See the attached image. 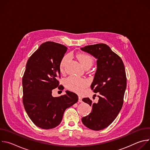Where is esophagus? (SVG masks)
<instances>
[{
  "instance_id": "esophagus-1",
  "label": "esophagus",
  "mask_w": 150,
  "mask_h": 150,
  "mask_svg": "<svg viewBox=\"0 0 150 150\" xmlns=\"http://www.w3.org/2000/svg\"><path fill=\"white\" fill-rule=\"evenodd\" d=\"M78 101L79 102V103H82V98L79 96V97H78Z\"/></svg>"
}]
</instances>
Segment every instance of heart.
Segmentation results:
<instances>
[{"mask_svg":"<svg viewBox=\"0 0 150 150\" xmlns=\"http://www.w3.org/2000/svg\"><path fill=\"white\" fill-rule=\"evenodd\" d=\"M77 58L84 68L87 67L92 65L93 59L88 54H78L77 55ZM69 59V55H65L62 57L60 62V69L61 71H63L65 69ZM65 83L66 87L69 90L78 93H81L83 88L87 85L88 82L86 79L83 78H79L74 76H70L66 79Z\"/></svg>","mask_w":150,"mask_h":150,"instance_id":"b5f03b06","label":"heart"}]
</instances>
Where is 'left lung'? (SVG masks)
<instances>
[{
	"label": "left lung",
	"instance_id": "obj_1",
	"mask_svg": "<svg viewBox=\"0 0 150 150\" xmlns=\"http://www.w3.org/2000/svg\"><path fill=\"white\" fill-rule=\"evenodd\" d=\"M81 50L97 59L91 88L95 93H100L97 103L89 98L82 99L92 107V111L82 122L90 129L102 130L114 121L122 108L126 88L125 66L121 58L105 44L89 45Z\"/></svg>",
	"mask_w": 150,
	"mask_h": 150
}]
</instances>
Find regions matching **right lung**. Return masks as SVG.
Here are the masks:
<instances>
[{
  "label": "right lung",
  "mask_w": 150,
  "mask_h": 150,
  "mask_svg": "<svg viewBox=\"0 0 150 150\" xmlns=\"http://www.w3.org/2000/svg\"><path fill=\"white\" fill-rule=\"evenodd\" d=\"M68 48L52 41L42 43L27 61L23 77L25 110L38 127L44 129L58 126L65 110L76 103L78 96L66 91V94L52 96V90H63L57 79L60 77V62Z\"/></svg>",
  "instance_id": "1"
}]
</instances>
